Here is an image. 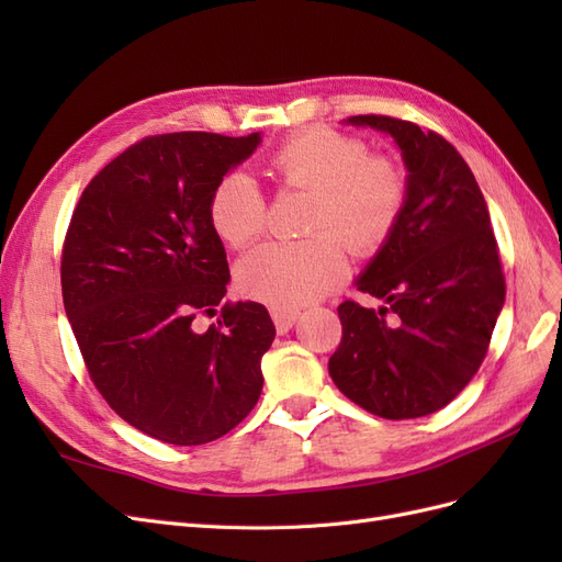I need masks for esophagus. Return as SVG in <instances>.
Returning <instances> with one entry per match:
<instances>
[{
  "label": "esophagus",
  "instance_id": "34e87169",
  "mask_svg": "<svg viewBox=\"0 0 562 562\" xmlns=\"http://www.w3.org/2000/svg\"><path fill=\"white\" fill-rule=\"evenodd\" d=\"M297 318H300V312L295 310H279V307L271 310V321H274V326L281 335L291 330L297 323Z\"/></svg>",
  "mask_w": 562,
  "mask_h": 562
}]
</instances>
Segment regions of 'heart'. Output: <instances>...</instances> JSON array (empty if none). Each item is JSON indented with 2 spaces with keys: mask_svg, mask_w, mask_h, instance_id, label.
Masks as SVG:
<instances>
[{
  "mask_svg": "<svg viewBox=\"0 0 562 562\" xmlns=\"http://www.w3.org/2000/svg\"><path fill=\"white\" fill-rule=\"evenodd\" d=\"M283 190L312 192L304 241H269L236 265V285L258 302L293 310L337 291L349 274L347 249L372 258L394 236L407 176L359 135L326 126L288 135L269 159ZM209 223L229 248H246L267 227V199L248 173L229 171L209 196Z\"/></svg>",
  "mask_w": 562,
  "mask_h": 562,
  "instance_id": "b5f03b06",
  "label": "heart"
}]
</instances>
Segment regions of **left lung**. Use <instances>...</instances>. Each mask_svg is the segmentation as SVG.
I'll return each mask as SVG.
<instances>
[{
    "mask_svg": "<svg viewBox=\"0 0 562 562\" xmlns=\"http://www.w3.org/2000/svg\"><path fill=\"white\" fill-rule=\"evenodd\" d=\"M389 133L407 168V203L359 291L386 304L337 307L342 342L330 378L363 411L413 419L446 407L479 372L506 295L495 232L479 182L436 131L384 114L349 116Z\"/></svg>",
    "mask_w": 562,
    "mask_h": 562,
    "instance_id": "1",
    "label": "left lung"
}]
</instances>
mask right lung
<instances>
[{
    "mask_svg": "<svg viewBox=\"0 0 562 562\" xmlns=\"http://www.w3.org/2000/svg\"><path fill=\"white\" fill-rule=\"evenodd\" d=\"M260 133L147 135L81 192L60 258L65 314L112 411L171 446L225 436L260 398L274 323L229 302L209 196ZM216 316L209 329L200 318Z\"/></svg>",
    "mask_w": 562,
    "mask_h": 562,
    "instance_id": "obj_1",
    "label": "right lung"
}]
</instances>
